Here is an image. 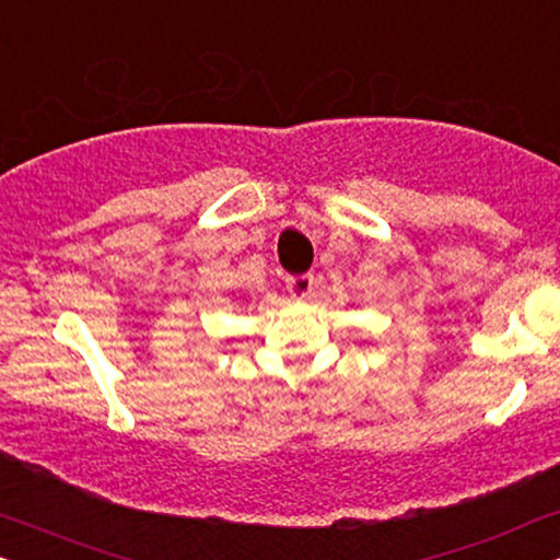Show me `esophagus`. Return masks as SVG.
Returning a JSON list of instances; mask_svg holds the SVG:
<instances>
[{
  "mask_svg": "<svg viewBox=\"0 0 560 560\" xmlns=\"http://www.w3.org/2000/svg\"><path fill=\"white\" fill-rule=\"evenodd\" d=\"M315 289V276L312 273H300V276H287V292L294 296V300H307Z\"/></svg>",
  "mask_w": 560,
  "mask_h": 560,
  "instance_id": "1",
  "label": "esophagus"
}]
</instances>
